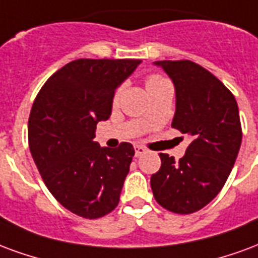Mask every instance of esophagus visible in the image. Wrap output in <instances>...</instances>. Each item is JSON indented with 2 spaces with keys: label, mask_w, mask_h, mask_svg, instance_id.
I'll return each mask as SVG.
<instances>
[{
  "label": "esophagus",
  "mask_w": 258,
  "mask_h": 258,
  "mask_svg": "<svg viewBox=\"0 0 258 258\" xmlns=\"http://www.w3.org/2000/svg\"><path fill=\"white\" fill-rule=\"evenodd\" d=\"M135 151H136V157H140V155L147 152V148L143 147V146H136V147H135Z\"/></svg>",
  "instance_id": "34e87169"
}]
</instances>
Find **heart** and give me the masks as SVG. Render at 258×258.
Returning <instances> with one entry per match:
<instances>
[{
  "instance_id": "obj_1",
  "label": "heart",
  "mask_w": 258,
  "mask_h": 258,
  "mask_svg": "<svg viewBox=\"0 0 258 258\" xmlns=\"http://www.w3.org/2000/svg\"><path fill=\"white\" fill-rule=\"evenodd\" d=\"M165 82H168V81L162 78V77H159V75H150L146 81V86H147V89H151L154 86L161 85V84H165ZM122 90H123V86H119L118 89H116L115 95H114V101H116L119 99V96H121Z\"/></svg>"
}]
</instances>
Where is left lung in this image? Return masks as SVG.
Instances as JSON below:
<instances>
[{
	"mask_svg": "<svg viewBox=\"0 0 258 258\" xmlns=\"http://www.w3.org/2000/svg\"><path fill=\"white\" fill-rule=\"evenodd\" d=\"M170 77L176 90L172 127L192 137L176 162L159 154L161 169L151 176L154 198L173 213L189 214L213 201L224 187L242 143L234 95L212 73L189 60L154 63Z\"/></svg>",
	"mask_w": 258,
	"mask_h": 258,
	"instance_id": "left-lung-1",
	"label": "left lung"
}]
</instances>
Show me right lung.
Segmentation results:
<instances>
[{
  "instance_id": "add662e5",
  "label": "right lung",
  "mask_w": 258,
  "mask_h": 258,
  "mask_svg": "<svg viewBox=\"0 0 258 258\" xmlns=\"http://www.w3.org/2000/svg\"><path fill=\"white\" fill-rule=\"evenodd\" d=\"M142 60L78 59L41 88L29 118L30 151L50 194L70 212L99 219L119 202L135 148L100 147L95 132L111 115L118 86Z\"/></svg>"
}]
</instances>
